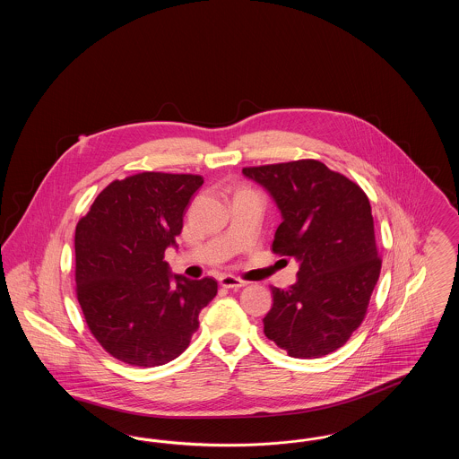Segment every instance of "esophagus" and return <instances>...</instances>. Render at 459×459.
Masks as SVG:
<instances>
[{"instance_id":"esophagus-1","label":"esophagus","mask_w":459,"mask_h":459,"mask_svg":"<svg viewBox=\"0 0 459 459\" xmlns=\"http://www.w3.org/2000/svg\"><path fill=\"white\" fill-rule=\"evenodd\" d=\"M220 285L223 289H240V287L246 285V282L240 281L238 277H234V275H223V277H220Z\"/></svg>"}]
</instances>
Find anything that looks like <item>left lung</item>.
I'll return each mask as SVG.
<instances>
[{"label":"left lung","mask_w":459,"mask_h":459,"mask_svg":"<svg viewBox=\"0 0 459 459\" xmlns=\"http://www.w3.org/2000/svg\"><path fill=\"white\" fill-rule=\"evenodd\" d=\"M242 174L281 212L272 251L299 263L296 284L272 287L264 335L292 358L342 348L367 315L382 266L368 197L316 160L249 167Z\"/></svg>","instance_id":"left-lung-1"}]
</instances>
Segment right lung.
Returning <instances> with one entry per match:
<instances>
[{"mask_svg":"<svg viewBox=\"0 0 459 459\" xmlns=\"http://www.w3.org/2000/svg\"><path fill=\"white\" fill-rule=\"evenodd\" d=\"M201 175L143 172L115 180L75 227L77 299L96 341L134 367L187 350L217 281L174 275L163 262Z\"/></svg>","mask_w":459,"mask_h":459,"instance_id":"obj_1","label":"right lung"}]
</instances>
